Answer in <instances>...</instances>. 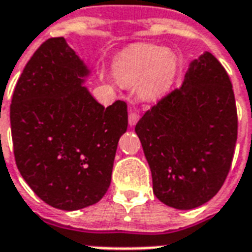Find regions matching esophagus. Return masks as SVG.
Returning a JSON list of instances; mask_svg holds the SVG:
<instances>
[{
    "instance_id": "1",
    "label": "esophagus",
    "mask_w": 252,
    "mask_h": 252,
    "mask_svg": "<svg viewBox=\"0 0 252 252\" xmlns=\"http://www.w3.org/2000/svg\"><path fill=\"white\" fill-rule=\"evenodd\" d=\"M138 119H140V115L137 112H130L129 118H128V123H129L130 126H134L137 124Z\"/></svg>"
}]
</instances>
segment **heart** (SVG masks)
<instances>
[{
	"label": "heart",
	"mask_w": 252,
	"mask_h": 252,
	"mask_svg": "<svg viewBox=\"0 0 252 252\" xmlns=\"http://www.w3.org/2000/svg\"><path fill=\"white\" fill-rule=\"evenodd\" d=\"M115 76L123 84H137L146 99H159L174 85L178 60L159 45L136 44L123 51L112 64Z\"/></svg>",
	"instance_id": "obj_1"
}]
</instances>
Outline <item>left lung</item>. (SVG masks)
I'll use <instances>...</instances> for the list:
<instances>
[{"label": "left lung", "instance_id": "obj_1", "mask_svg": "<svg viewBox=\"0 0 252 252\" xmlns=\"http://www.w3.org/2000/svg\"><path fill=\"white\" fill-rule=\"evenodd\" d=\"M134 130L158 200L180 211L209 201L229 174L238 132L226 70L204 52L191 61L182 87L146 111Z\"/></svg>", "mask_w": 252, "mask_h": 252}]
</instances>
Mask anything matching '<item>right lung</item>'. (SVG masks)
<instances>
[{
	"instance_id": "add662e5",
	"label": "right lung",
	"mask_w": 252,
	"mask_h": 252,
	"mask_svg": "<svg viewBox=\"0 0 252 252\" xmlns=\"http://www.w3.org/2000/svg\"><path fill=\"white\" fill-rule=\"evenodd\" d=\"M89 76L64 37L48 39L23 69L10 106L22 178L44 203L63 211L104 196L128 126L126 103L102 106L84 86Z\"/></svg>"
}]
</instances>
